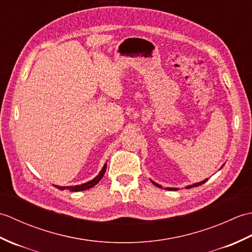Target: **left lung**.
<instances>
[{
  "label": "left lung",
  "mask_w": 252,
  "mask_h": 252,
  "mask_svg": "<svg viewBox=\"0 0 252 252\" xmlns=\"http://www.w3.org/2000/svg\"><path fill=\"white\" fill-rule=\"evenodd\" d=\"M208 181V179H206V180H203V181H201V182H198V183H195V184H191V185H189V186H186V189H191V187H196V186H199V185H202L203 183H206V182ZM152 183L155 185V186H157V187H159V189H162V186L161 185H159V184H157L156 182H154V181H152ZM165 189H168V190H178L179 189H176V187H165Z\"/></svg>",
  "instance_id": "8db88e82"
}]
</instances>
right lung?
Segmentation results:
<instances>
[{"label":"right lung","mask_w":252,"mask_h":252,"mask_svg":"<svg viewBox=\"0 0 252 252\" xmlns=\"http://www.w3.org/2000/svg\"><path fill=\"white\" fill-rule=\"evenodd\" d=\"M106 169H107V163H105L104 167L101 168L98 175H96L93 180H91V181L87 182V183H83L81 185H74V186H57V185H54V186L57 187V189H61V190L69 189L70 191H80V190H85V189H92L93 186H95L101 179H103V176L106 172Z\"/></svg>","instance_id":"obj_1"}]
</instances>
